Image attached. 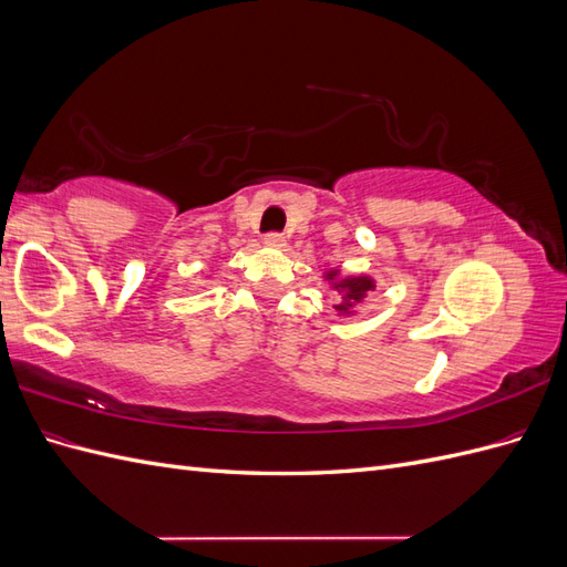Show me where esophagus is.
<instances>
[{"label": "esophagus", "mask_w": 567, "mask_h": 567, "mask_svg": "<svg viewBox=\"0 0 567 567\" xmlns=\"http://www.w3.org/2000/svg\"><path fill=\"white\" fill-rule=\"evenodd\" d=\"M265 244H267L269 248H284V246H286V238H284V234L271 231V234L265 236Z\"/></svg>", "instance_id": "esophagus-1"}]
</instances>
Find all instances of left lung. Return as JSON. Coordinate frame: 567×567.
Wrapping results in <instances>:
<instances>
[{
    "mask_svg": "<svg viewBox=\"0 0 567 567\" xmlns=\"http://www.w3.org/2000/svg\"><path fill=\"white\" fill-rule=\"evenodd\" d=\"M326 279L331 281L333 290L340 296V302L336 305V310L346 317H350L352 307L357 302H362L367 298V293H371V290L375 288V281L371 277H340L338 269L326 271Z\"/></svg>",
    "mask_w": 567,
    "mask_h": 567,
    "instance_id": "1",
    "label": "left lung"
}]
</instances>
